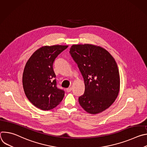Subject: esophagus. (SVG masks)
Listing matches in <instances>:
<instances>
[{
	"instance_id": "34e87169",
	"label": "esophagus",
	"mask_w": 147,
	"mask_h": 147,
	"mask_svg": "<svg viewBox=\"0 0 147 147\" xmlns=\"http://www.w3.org/2000/svg\"><path fill=\"white\" fill-rule=\"evenodd\" d=\"M71 90H72V88H71V87H69V88H68L66 89V91H67V92H71Z\"/></svg>"
}]
</instances>
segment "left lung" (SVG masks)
Wrapping results in <instances>:
<instances>
[{"mask_svg":"<svg viewBox=\"0 0 147 147\" xmlns=\"http://www.w3.org/2000/svg\"><path fill=\"white\" fill-rule=\"evenodd\" d=\"M70 50L85 84L84 93L78 98L81 107L91 114L106 110L115 102L120 89L114 58L107 50L90 44L73 45Z\"/></svg>","mask_w":147,"mask_h":147,"instance_id":"8db88e82","label":"left lung"}]
</instances>
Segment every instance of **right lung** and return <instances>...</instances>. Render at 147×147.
I'll return each mask as SVG.
<instances>
[{"mask_svg":"<svg viewBox=\"0 0 147 147\" xmlns=\"http://www.w3.org/2000/svg\"><path fill=\"white\" fill-rule=\"evenodd\" d=\"M68 46H45L36 50L26 65L23 74L25 94L34 106L43 111L57 107L65 96L57 87L53 64L57 56Z\"/></svg>","mask_w":147,"mask_h":147,"instance_id":"right-lung-1","label":"right lung"}]
</instances>
